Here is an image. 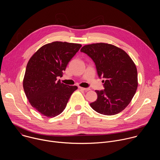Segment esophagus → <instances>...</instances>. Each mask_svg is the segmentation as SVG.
<instances>
[{
  "instance_id": "1",
  "label": "esophagus",
  "mask_w": 160,
  "mask_h": 160,
  "mask_svg": "<svg viewBox=\"0 0 160 160\" xmlns=\"http://www.w3.org/2000/svg\"><path fill=\"white\" fill-rule=\"evenodd\" d=\"M78 88L82 90H84V91H88L90 90V88H83V87H78Z\"/></svg>"
}]
</instances>
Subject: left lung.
<instances>
[{
    "instance_id": "1",
    "label": "left lung",
    "mask_w": 160,
    "mask_h": 160,
    "mask_svg": "<svg viewBox=\"0 0 160 160\" xmlns=\"http://www.w3.org/2000/svg\"><path fill=\"white\" fill-rule=\"evenodd\" d=\"M81 52L94 62L104 90H96L98 99L90 105L96 112L114 115L122 111L130 102L138 86L135 63L123 50L106 43L86 45Z\"/></svg>"
}]
</instances>
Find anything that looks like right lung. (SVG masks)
Masks as SVG:
<instances>
[{
    "label": "right lung",
    "instance_id": "add662e5",
    "mask_svg": "<svg viewBox=\"0 0 160 160\" xmlns=\"http://www.w3.org/2000/svg\"><path fill=\"white\" fill-rule=\"evenodd\" d=\"M81 47L78 43L53 42L43 45L28 61L22 85L30 104L42 115H59L78 88L57 78L62 77L68 62Z\"/></svg>",
    "mask_w": 160,
    "mask_h": 160
}]
</instances>
